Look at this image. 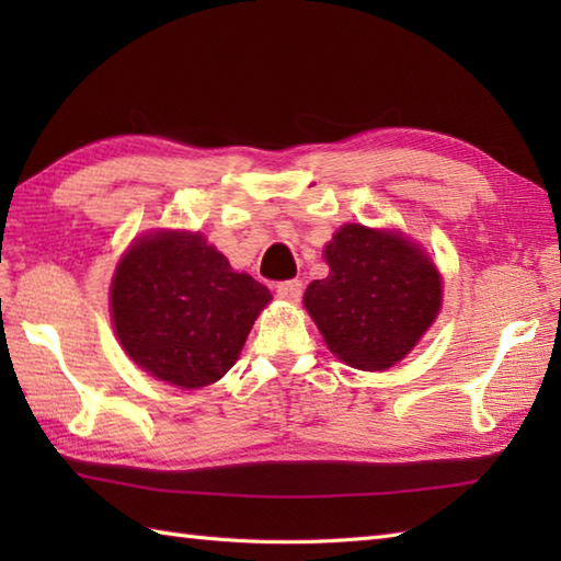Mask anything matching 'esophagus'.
<instances>
[{"label": "esophagus", "mask_w": 561, "mask_h": 561, "mask_svg": "<svg viewBox=\"0 0 561 561\" xmlns=\"http://www.w3.org/2000/svg\"><path fill=\"white\" fill-rule=\"evenodd\" d=\"M277 296L279 299H287V301H299L304 296V284L299 279H287V282H279L277 287Z\"/></svg>", "instance_id": "1"}]
</instances>
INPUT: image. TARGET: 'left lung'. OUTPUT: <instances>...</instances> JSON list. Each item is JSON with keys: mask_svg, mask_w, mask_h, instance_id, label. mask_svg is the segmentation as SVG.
Here are the masks:
<instances>
[{"mask_svg": "<svg viewBox=\"0 0 561 561\" xmlns=\"http://www.w3.org/2000/svg\"><path fill=\"white\" fill-rule=\"evenodd\" d=\"M330 274L308 284L304 304L330 352L362 371L408 354L440 308V277L398 233L347 224L325 245Z\"/></svg>", "mask_w": 561, "mask_h": 561, "instance_id": "8db88e82", "label": "left lung"}]
</instances>
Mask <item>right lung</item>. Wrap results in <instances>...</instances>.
<instances>
[{"label": "right lung", "mask_w": 561, "mask_h": 561, "mask_svg": "<svg viewBox=\"0 0 561 561\" xmlns=\"http://www.w3.org/2000/svg\"><path fill=\"white\" fill-rule=\"evenodd\" d=\"M272 299L231 270L199 233H157L127 250L115 270L111 306L125 352L147 374L181 388L219 380Z\"/></svg>", "instance_id": "right-lung-1"}]
</instances>
